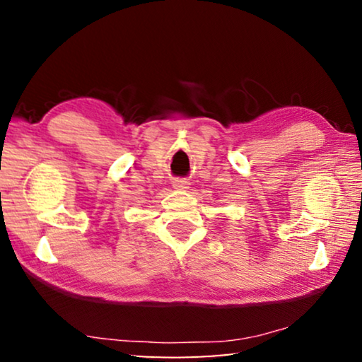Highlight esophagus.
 Masks as SVG:
<instances>
[{"instance_id": "34e87169", "label": "esophagus", "mask_w": 362, "mask_h": 362, "mask_svg": "<svg viewBox=\"0 0 362 362\" xmlns=\"http://www.w3.org/2000/svg\"><path fill=\"white\" fill-rule=\"evenodd\" d=\"M189 185V182L187 179H174L173 180V187L175 189H187Z\"/></svg>"}]
</instances>
